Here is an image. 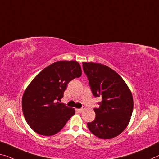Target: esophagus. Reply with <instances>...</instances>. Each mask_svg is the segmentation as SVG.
Masks as SVG:
<instances>
[{
	"mask_svg": "<svg viewBox=\"0 0 159 159\" xmlns=\"http://www.w3.org/2000/svg\"><path fill=\"white\" fill-rule=\"evenodd\" d=\"M85 110V107H82V108H80V109H78V111H79L80 112H84Z\"/></svg>",
	"mask_w": 159,
	"mask_h": 159,
	"instance_id": "34e87169",
	"label": "esophagus"
}]
</instances>
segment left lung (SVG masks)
<instances>
[{
	"label": "left lung",
	"mask_w": 159,
	"mask_h": 159,
	"mask_svg": "<svg viewBox=\"0 0 159 159\" xmlns=\"http://www.w3.org/2000/svg\"><path fill=\"white\" fill-rule=\"evenodd\" d=\"M92 93L102 98L95 108V119L88 123L93 134L100 139H112L120 134L129 124L133 111L132 94L122 78L105 65L83 62Z\"/></svg>",
	"instance_id": "8db88e82"
}]
</instances>
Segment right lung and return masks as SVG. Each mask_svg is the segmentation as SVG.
<instances>
[{
	"instance_id": "obj_1",
	"label": "right lung",
	"mask_w": 159,
	"mask_h": 159,
	"mask_svg": "<svg viewBox=\"0 0 159 159\" xmlns=\"http://www.w3.org/2000/svg\"><path fill=\"white\" fill-rule=\"evenodd\" d=\"M82 74L79 63L60 61L39 72L25 89L22 108L27 124L37 134L52 136L75 114L74 108L60 103L67 84Z\"/></svg>"
}]
</instances>
